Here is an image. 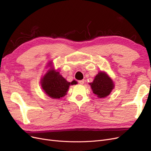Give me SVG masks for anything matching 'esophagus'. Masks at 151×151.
Instances as JSON below:
<instances>
[{"mask_svg": "<svg viewBox=\"0 0 151 151\" xmlns=\"http://www.w3.org/2000/svg\"><path fill=\"white\" fill-rule=\"evenodd\" d=\"M84 83V80H80V81H78V83H79L80 84H83Z\"/></svg>", "mask_w": 151, "mask_h": 151, "instance_id": "obj_1", "label": "esophagus"}]
</instances>
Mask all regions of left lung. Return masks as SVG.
Wrapping results in <instances>:
<instances>
[{"label":"left lung","mask_w":151,"mask_h":151,"mask_svg":"<svg viewBox=\"0 0 151 151\" xmlns=\"http://www.w3.org/2000/svg\"><path fill=\"white\" fill-rule=\"evenodd\" d=\"M89 84L93 93L100 98L106 97L109 95L114 87L112 80L104 72H99L96 76L93 82Z\"/></svg>","instance_id":"obj_1"}]
</instances>
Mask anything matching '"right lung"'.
<instances>
[{
	"label": "right lung",
	"mask_w": 151,
	"mask_h": 151,
	"mask_svg": "<svg viewBox=\"0 0 151 151\" xmlns=\"http://www.w3.org/2000/svg\"><path fill=\"white\" fill-rule=\"evenodd\" d=\"M77 83L75 80L68 82L58 71L51 70L41 80V86L45 93L53 99H60L65 94L69 86Z\"/></svg>",
	"instance_id": "add662e5"
}]
</instances>
